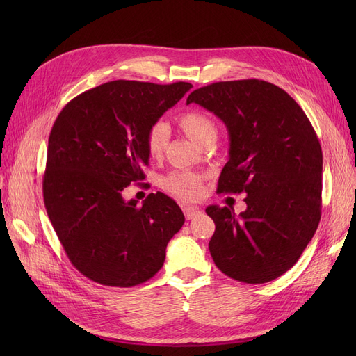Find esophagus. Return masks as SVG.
<instances>
[{"mask_svg":"<svg viewBox=\"0 0 356 356\" xmlns=\"http://www.w3.org/2000/svg\"><path fill=\"white\" fill-rule=\"evenodd\" d=\"M183 212H184V216H186V219H193L197 213H199V208H191V207H188V208H183Z\"/></svg>","mask_w":356,"mask_h":356,"instance_id":"esophagus-1","label":"esophagus"}]
</instances>
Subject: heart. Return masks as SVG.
Here are the masks:
<instances>
[{
    "label": "heart",
    "mask_w": 356,
    "mask_h": 356,
    "mask_svg": "<svg viewBox=\"0 0 356 356\" xmlns=\"http://www.w3.org/2000/svg\"><path fill=\"white\" fill-rule=\"evenodd\" d=\"M179 127L193 143L202 145L204 141L216 138L213 120L200 109H188L177 118ZM170 131L164 121H156L147 129L145 148L152 159H160L168 144ZM164 189L180 199L196 200L203 193V179L191 172H173L163 180Z\"/></svg>",
    "instance_id": "obj_1"
}]
</instances>
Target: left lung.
<instances>
[{"instance_id": "left-lung-1", "label": "left lung", "mask_w": 356, "mask_h": 356, "mask_svg": "<svg viewBox=\"0 0 356 356\" xmlns=\"http://www.w3.org/2000/svg\"><path fill=\"white\" fill-rule=\"evenodd\" d=\"M197 104L223 121L229 160L218 193L245 192L247 209L211 204L209 251L216 267L247 284L283 275L312 241L322 211V147L305 111L270 82H216L193 90Z\"/></svg>"}]
</instances>
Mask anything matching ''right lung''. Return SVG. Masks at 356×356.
Listing matches in <instances>:
<instances>
[{
  "label": "right lung",
  "instance_id": "1",
  "mask_svg": "<svg viewBox=\"0 0 356 356\" xmlns=\"http://www.w3.org/2000/svg\"><path fill=\"white\" fill-rule=\"evenodd\" d=\"M188 82L112 81L73 98L56 118L43 177L44 207L70 263L95 283L141 284L163 267L184 223L161 192L124 200L145 179L147 129L191 90Z\"/></svg>",
  "mask_w": 356,
  "mask_h": 356
}]
</instances>
